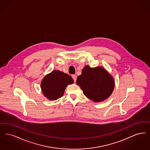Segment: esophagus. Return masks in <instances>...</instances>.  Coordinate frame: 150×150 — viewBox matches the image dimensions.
I'll use <instances>...</instances> for the list:
<instances>
[{
    "mask_svg": "<svg viewBox=\"0 0 150 150\" xmlns=\"http://www.w3.org/2000/svg\"><path fill=\"white\" fill-rule=\"evenodd\" d=\"M72 78L74 79V81L75 82L76 80V79H77L76 75H72Z\"/></svg>",
    "mask_w": 150,
    "mask_h": 150,
    "instance_id": "obj_1",
    "label": "esophagus"
}]
</instances>
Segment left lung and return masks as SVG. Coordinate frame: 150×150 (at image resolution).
<instances>
[{"mask_svg": "<svg viewBox=\"0 0 150 150\" xmlns=\"http://www.w3.org/2000/svg\"><path fill=\"white\" fill-rule=\"evenodd\" d=\"M76 84L80 86L87 98L95 102L108 98L114 89L112 76L102 67L91 68L86 66L78 76Z\"/></svg>", "mask_w": 150, "mask_h": 150, "instance_id": "obj_1", "label": "left lung"}]
</instances>
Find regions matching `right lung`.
<instances>
[{"instance_id": "add662e5", "label": "right lung", "mask_w": 150, "mask_h": 150, "mask_svg": "<svg viewBox=\"0 0 150 150\" xmlns=\"http://www.w3.org/2000/svg\"><path fill=\"white\" fill-rule=\"evenodd\" d=\"M73 83L74 80L69 75L54 70L44 76L40 87L44 96L53 100L62 97L66 86Z\"/></svg>"}]
</instances>
